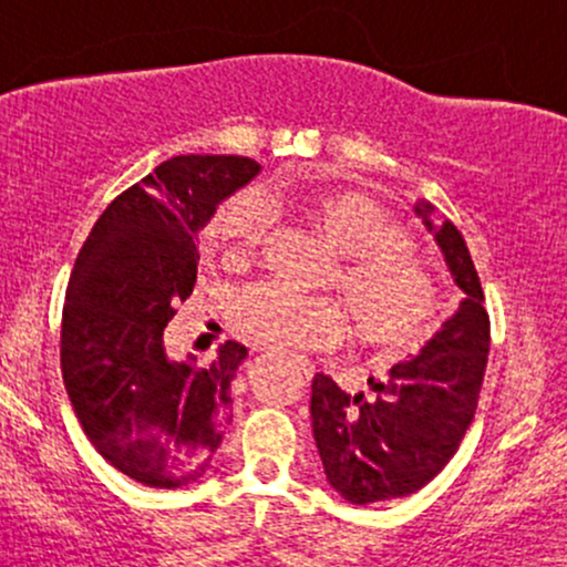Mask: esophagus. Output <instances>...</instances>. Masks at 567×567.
<instances>
[{"instance_id": "34e87169", "label": "esophagus", "mask_w": 567, "mask_h": 567, "mask_svg": "<svg viewBox=\"0 0 567 567\" xmlns=\"http://www.w3.org/2000/svg\"><path fill=\"white\" fill-rule=\"evenodd\" d=\"M298 370H301V373H303V379H306V381H309V379H311V373H315V370H311V365H309V362H303V360H298Z\"/></svg>"}]
</instances>
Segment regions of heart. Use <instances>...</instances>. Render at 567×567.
Returning a JSON list of instances; mask_svg holds the SVG:
<instances>
[{
    "label": "heart",
    "mask_w": 567,
    "mask_h": 567,
    "mask_svg": "<svg viewBox=\"0 0 567 567\" xmlns=\"http://www.w3.org/2000/svg\"><path fill=\"white\" fill-rule=\"evenodd\" d=\"M256 194L229 197L213 213L205 243L224 261H245L261 245L269 213ZM301 210L341 256L336 288L357 338L375 347H408L434 315V282L402 226L379 202L349 188H306ZM234 330L271 351H301L336 341L341 311L328 298L258 282L234 301Z\"/></svg>",
    "instance_id": "obj_1"
}]
</instances>
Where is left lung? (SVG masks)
Instances as JSON below:
<instances>
[{
    "label": "left lung",
    "mask_w": 567,
    "mask_h": 567,
    "mask_svg": "<svg viewBox=\"0 0 567 567\" xmlns=\"http://www.w3.org/2000/svg\"><path fill=\"white\" fill-rule=\"evenodd\" d=\"M413 210L464 292L458 311L421 354L389 370V381H368L375 400L347 394L324 373L311 381V429L324 477L360 506L410 496L445 470L474 419L491 349L483 285L464 237L451 220L434 224L429 202L419 199Z\"/></svg>",
    "instance_id": "1"
}]
</instances>
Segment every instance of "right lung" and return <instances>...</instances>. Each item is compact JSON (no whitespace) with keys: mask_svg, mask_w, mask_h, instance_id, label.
Returning a JSON list of instances; mask_svg holds the SVG:
<instances>
[{"mask_svg":"<svg viewBox=\"0 0 567 567\" xmlns=\"http://www.w3.org/2000/svg\"><path fill=\"white\" fill-rule=\"evenodd\" d=\"M247 157H173L95 220L66 290L63 383L95 451L148 487L197 483L231 424L247 349L226 341L210 368L173 360L165 328L197 282V234L250 184Z\"/></svg>","mask_w":567,"mask_h":567,"instance_id":"obj_1","label":"right lung"}]
</instances>
